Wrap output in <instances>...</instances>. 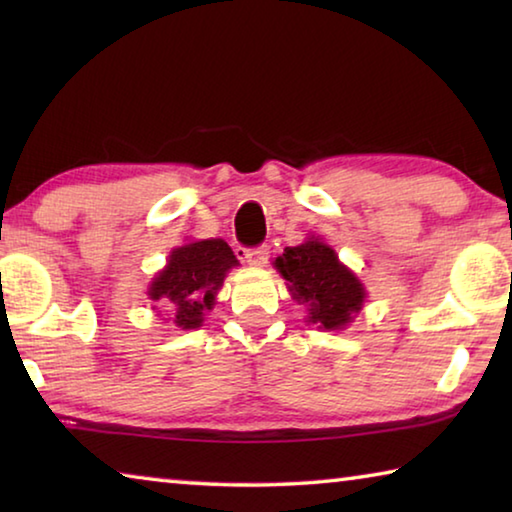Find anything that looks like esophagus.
Segmentation results:
<instances>
[{"label":"esophagus","instance_id":"34e87169","mask_svg":"<svg viewBox=\"0 0 512 512\" xmlns=\"http://www.w3.org/2000/svg\"><path fill=\"white\" fill-rule=\"evenodd\" d=\"M268 255H271V253H268V246H259V248L248 250L246 262L250 266H255V268H262V266L268 264Z\"/></svg>","mask_w":512,"mask_h":512}]
</instances>
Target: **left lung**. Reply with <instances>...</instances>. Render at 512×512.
<instances>
[{
    "label": "left lung",
    "instance_id": "1",
    "mask_svg": "<svg viewBox=\"0 0 512 512\" xmlns=\"http://www.w3.org/2000/svg\"><path fill=\"white\" fill-rule=\"evenodd\" d=\"M273 268L287 280L291 298L307 307L305 323L327 332L354 323L368 298L357 273L316 235H309L298 246L284 248V253L275 257Z\"/></svg>",
    "mask_w": 512,
    "mask_h": 512
}]
</instances>
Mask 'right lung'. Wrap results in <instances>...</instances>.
<instances>
[{"label":"right lung","instance_id":"right-lung-1","mask_svg":"<svg viewBox=\"0 0 512 512\" xmlns=\"http://www.w3.org/2000/svg\"><path fill=\"white\" fill-rule=\"evenodd\" d=\"M235 266H239V259L223 239L187 241L171 250L167 264L155 273L146 289V296L153 300L155 311L160 309L158 305L171 311L169 320L178 329H196L216 305V293Z\"/></svg>","mask_w":512,"mask_h":512}]
</instances>
